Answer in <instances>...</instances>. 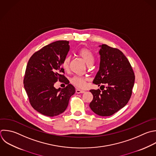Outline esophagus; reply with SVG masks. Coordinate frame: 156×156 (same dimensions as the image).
<instances>
[{
	"label": "esophagus",
	"instance_id": "esophagus-1",
	"mask_svg": "<svg viewBox=\"0 0 156 156\" xmlns=\"http://www.w3.org/2000/svg\"><path fill=\"white\" fill-rule=\"evenodd\" d=\"M76 93H77V94H80V93H85V91L82 90H80V89H76Z\"/></svg>",
	"mask_w": 156,
	"mask_h": 156
}]
</instances>
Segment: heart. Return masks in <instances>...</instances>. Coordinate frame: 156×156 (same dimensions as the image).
<instances>
[{
	"label": "heart",
	"instance_id": "b5f03b06",
	"mask_svg": "<svg viewBox=\"0 0 156 156\" xmlns=\"http://www.w3.org/2000/svg\"><path fill=\"white\" fill-rule=\"evenodd\" d=\"M79 55L84 60L88 66H91L94 61V57L91 52L87 48H82L78 51ZM71 60V57L67 55L65 57L62 62V67L65 70H68L69 68V63ZM88 78L86 77L80 76H74L71 80V82L74 86L77 88H83L87 85V82L88 81Z\"/></svg>",
	"mask_w": 156,
	"mask_h": 156
}]
</instances>
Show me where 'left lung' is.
Here are the masks:
<instances>
[{
  "instance_id": "obj_1",
  "label": "left lung",
  "mask_w": 156,
  "mask_h": 156,
  "mask_svg": "<svg viewBox=\"0 0 156 156\" xmlns=\"http://www.w3.org/2000/svg\"><path fill=\"white\" fill-rule=\"evenodd\" d=\"M99 69L93 83L107 85L105 90H91L93 99L90 107L102 116L113 115L123 108L129 101L135 82L132 66L123 53L106 44L99 46ZM103 86V85H102Z\"/></svg>"
}]
</instances>
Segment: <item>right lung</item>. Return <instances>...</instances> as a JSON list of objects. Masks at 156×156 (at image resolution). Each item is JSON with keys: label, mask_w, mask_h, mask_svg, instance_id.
<instances>
[{"label": "right lung", "mask_w": 156, "mask_h": 156, "mask_svg": "<svg viewBox=\"0 0 156 156\" xmlns=\"http://www.w3.org/2000/svg\"><path fill=\"white\" fill-rule=\"evenodd\" d=\"M69 41H57L36 52L29 59L24 85L32 107L48 116H57L65 111L75 88L68 83L62 73V62L69 51ZM64 80L68 85L56 89L54 83Z\"/></svg>", "instance_id": "right-lung-1"}]
</instances>
